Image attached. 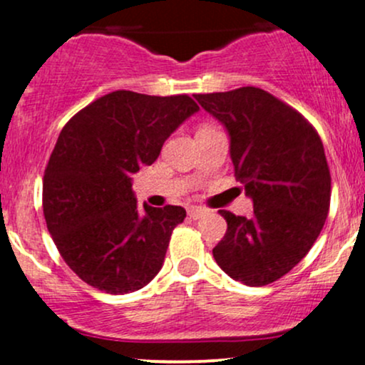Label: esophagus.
Instances as JSON below:
<instances>
[{
	"label": "esophagus",
	"instance_id": "1",
	"mask_svg": "<svg viewBox=\"0 0 365 365\" xmlns=\"http://www.w3.org/2000/svg\"><path fill=\"white\" fill-rule=\"evenodd\" d=\"M188 216L192 217V220H199L200 216L206 215V207H200V206H190L188 207Z\"/></svg>",
	"mask_w": 365,
	"mask_h": 365
}]
</instances>
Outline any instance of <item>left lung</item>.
I'll return each instance as SVG.
<instances>
[{
	"instance_id": "obj_1",
	"label": "left lung",
	"mask_w": 365,
	"mask_h": 365,
	"mask_svg": "<svg viewBox=\"0 0 365 365\" xmlns=\"http://www.w3.org/2000/svg\"><path fill=\"white\" fill-rule=\"evenodd\" d=\"M195 99L228 130L235 178L254 200L252 217L221 209L228 228L212 255L237 282L273 283L307 255L328 217L331 175L319 133L259 87Z\"/></svg>"
}]
</instances>
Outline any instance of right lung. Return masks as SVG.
<instances>
[{
  "mask_svg": "<svg viewBox=\"0 0 365 365\" xmlns=\"http://www.w3.org/2000/svg\"><path fill=\"white\" fill-rule=\"evenodd\" d=\"M199 110L190 96L115 91L68 120L43 178L54 245L82 282L123 295L161 269L180 206L137 207L132 175L153 165L178 125Z\"/></svg>",
  "mask_w": 365,
  "mask_h": 365,
  "instance_id": "obj_1",
  "label": "right lung"
}]
</instances>
